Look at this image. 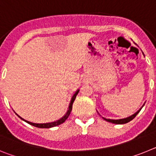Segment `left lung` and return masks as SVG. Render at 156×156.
Masks as SVG:
<instances>
[{
  "label": "left lung",
  "instance_id": "8db88e82",
  "mask_svg": "<svg viewBox=\"0 0 156 156\" xmlns=\"http://www.w3.org/2000/svg\"><path fill=\"white\" fill-rule=\"evenodd\" d=\"M144 106V105H143ZM142 106V107H143ZM142 107L140 108V109L138 110V111L136 112V113H134L133 115H130L129 117H127V118H125V119H105V118H103V119H105V120L108 121V122H112V123H115V124H124V123H126V122H129V121H131L132 119H134L135 116L137 115V114L139 113V112L140 111V109L142 108Z\"/></svg>",
  "mask_w": 156,
  "mask_h": 156
}]
</instances>
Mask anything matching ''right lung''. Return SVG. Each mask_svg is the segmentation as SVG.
<instances>
[{
	"instance_id": "add662e5",
	"label": "right lung",
	"mask_w": 156,
	"mask_h": 156,
	"mask_svg": "<svg viewBox=\"0 0 156 156\" xmlns=\"http://www.w3.org/2000/svg\"><path fill=\"white\" fill-rule=\"evenodd\" d=\"M78 92H79V90H77L75 94H73V98H72V100L71 101H70V104H69V109L68 111H67V112H66V115H64V116L62 118V119H58V121H55V122H48V123H34V122H29V121H27L25 120V119H23V118H21V117L19 116V115H17L20 118V119H22L23 120H24L25 122H28L29 124L32 125V126H36V127H39V128H51V127H54V126H58V125L62 124V123H63V122H65V121L66 120V119H68L69 115H70V112H71L72 111V108H73V101L74 100L76 99V97L77 94H78Z\"/></svg>"
}]
</instances>
